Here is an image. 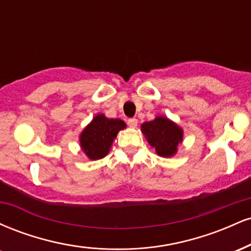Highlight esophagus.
Masks as SVG:
<instances>
[{
    "label": "esophagus",
    "instance_id": "1",
    "mask_svg": "<svg viewBox=\"0 0 251 251\" xmlns=\"http://www.w3.org/2000/svg\"><path fill=\"white\" fill-rule=\"evenodd\" d=\"M127 125L131 128H135V127H137V125H138V120L135 119V118H131V119L127 120Z\"/></svg>",
    "mask_w": 251,
    "mask_h": 251
}]
</instances>
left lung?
Returning <instances> with one entry per match:
<instances>
[{
	"instance_id": "left-lung-1",
	"label": "left lung",
	"mask_w": 251,
	"mask_h": 251,
	"mask_svg": "<svg viewBox=\"0 0 251 251\" xmlns=\"http://www.w3.org/2000/svg\"><path fill=\"white\" fill-rule=\"evenodd\" d=\"M142 132L160 157H172L183 142V129L166 117L158 116L142 125Z\"/></svg>"
}]
</instances>
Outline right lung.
<instances>
[{"label": "right lung", "instance_id": "1", "mask_svg": "<svg viewBox=\"0 0 251 251\" xmlns=\"http://www.w3.org/2000/svg\"><path fill=\"white\" fill-rule=\"evenodd\" d=\"M126 127L120 119H109L98 114L80 134V146L91 160L101 159L109 152L118 132Z\"/></svg>", "mask_w": 251, "mask_h": 251}]
</instances>
